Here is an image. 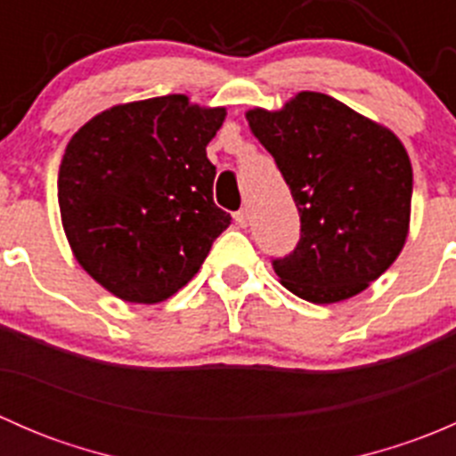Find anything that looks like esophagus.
I'll return each instance as SVG.
<instances>
[{"instance_id": "34e87169", "label": "esophagus", "mask_w": 456, "mask_h": 456, "mask_svg": "<svg viewBox=\"0 0 456 456\" xmlns=\"http://www.w3.org/2000/svg\"><path fill=\"white\" fill-rule=\"evenodd\" d=\"M233 218H236V223L240 224V227H247V223H249V211L247 209H240L233 214Z\"/></svg>"}]
</instances>
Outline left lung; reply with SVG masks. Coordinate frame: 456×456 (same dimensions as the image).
<instances>
[{"label":"left lung","instance_id":"8db88e82","mask_svg":"<svg viewBox=\"0 0 456 456\" xmlns=\"http://www.w3.org/2000/svg\"><path fill=\"white\" fill-rule=\"evenodd\" d=\"M251 132L275 159L300 211V240L273 269L314 305L364 291L403 249L412 167L402 141L322 92L278 112L249 110Z\"/></svg>","mask_w":456,"mask_h":456}]
</instances>
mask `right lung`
I'll use <instances>...</instances> for the list:
<instances>
[{
	"label": "right lung",
	"instance_id": "1",
	"mask_svg": "<svg viewBox=\"0 0 456 456\" xmlns=\"http://www.w3.org/2000/svg\"><path fill=\"white\" fill-rule=\"evenodd\" d=\"M224 108L185 94L114 105L66 147L57 181L77 262L126 302L154 305L185 287L232 216L216 207L207 142Z\"/></svg>",
	"mask_w": 456,
	"mask_h": 456
}]
</instances>
